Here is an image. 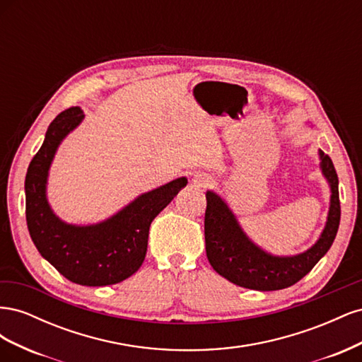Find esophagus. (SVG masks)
Masks as SVG:
<instances>
[{
  "instance_id": "esophagus-1",
  "label": "esophagus",
  "mask_w": 362,
  "mask_h": 362,
  "mask_svg": "<svg viewBox=\"0 0 362 362\" xmlns=\"http://www.w3.org/2000/svg\"><path fill=\"white\" fill-rule=\"evenodd\" d=\"M210 177H206L205 173H196V175H193V181L198 184V185H208L210 184Z\"/></svg>"
}]
</instances>
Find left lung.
Segmentation results:
<instances>
[{
  "label": "left lung",
  "instance_id": "1",
  "mask_svg": "<svg viewBox=\"0 0 362 362\" xmlns=\"http://www.w3.org/2000/svg\"><path fill=\"white\" fill-rule=\"evenodd\" d=\"M322 172L331 184V208L323 233L311 249L296 257H273L255 246L238 226L228 205L213 192H206L205 249L206 258L218 275L235 286L273 291L291 287L320 261L332 246L341 208H339L338 177L329 156L320 151Z\"/></svg>",
  "mask_w": 362,
  "mask_h": 362
}]
</instances>
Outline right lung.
<instances>
[{
    "instance_id": "obj_1",
    "label": "right lung",
    "mask_w": 362,
    "mask_h": 362,
    "mask_svg": "<svg viewBox=\"0 0 362 362\" xmlns=\"http://www.w3.org/2000/svg\"><path fill=\"white\" fill-rule=\"evenodd\" d=\"M83 117L80 107H71L49 124L25 175V217L33 243L59 273L80 286L103 287L122 282L139 270L146 255L152 221L187 184V178L144 193L98 225L63 223L47 201L48 169L60 141Z\"/></svg>"
}]
</instances>
